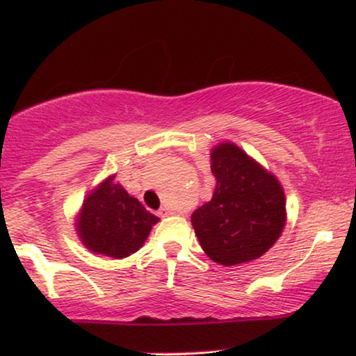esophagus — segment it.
<instances>
[{
  "mask_svg": "<svg viewBox=\"0 0 356 356\" xmlns=\"http://www.w3.org/2000/svg\"><path fill=\"white\" fill-rule=\"evenodd\" d=\"M169 214H172L170 207L164 206V207H161V209H159V216H162V218H164V216H169Z\"/></svg>",
  "mask_w": 356,
  "mask_h": 356,
  "instance_id": "34e87169",
  "label": "esophagus"
}]
</instances>
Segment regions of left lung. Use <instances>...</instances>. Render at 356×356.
Segmentation results:
<instances>
[{
  "mask_svg": "<svg viewBox=\"0 0 356 356\" xmlns=\"http://www.w3.org/2000/svg\"><path fill=\"white\" fill-rule=\"evenodd\" d=\"M211 172L216 177L211 201L191 216L201 248L222 266L257 259L284 229L283 186L229 140L211 149Z\"/></svg>",
  "mask_w": 356,
  "mask_h": 356,
  "instance_id": "obj_1",
  "label": "left lung"
}]
</instances>
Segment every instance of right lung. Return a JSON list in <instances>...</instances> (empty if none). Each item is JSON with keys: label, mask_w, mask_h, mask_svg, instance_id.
<instances>
[{"label": "right lung", "mask_w": 356, "mask_h": 356, "mask_svg": "<svg viewBox=\"0 0 356 356\" xmlns=\"http://www.w3.org/2000/svg\"><path fill=\"white\" fill-rule=\"evenodd\" d=\"M157 222V216L150 214L112 174L87 194L76 214L75 231L93 254L122 259L144 246Z\"/></svg>", "instance_id": "obj_1"}]
</instances>
